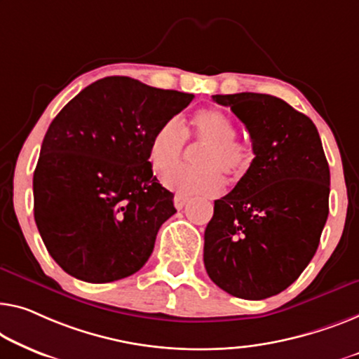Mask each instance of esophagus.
Here are the masks:
<instances>
[{"mask_svg": "<svg viewBox=\"0 0 359 359\" xmlns=\"http://www.w3.org/2000/svg\"><path fill=\"white\" fill-rule=\"evenodd\" d=\"M187 203H189V198L184 196V195H175L174 196V206L177 208V210H182Z\"/></svg>", "mask_w": 359, "mask_h": 359, "instance_id": "obj_1", "label": "esophagus"}]
</instances>
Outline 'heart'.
<instances>
[{"label":"heart","mask_w":359,"mask_h":359,"mask_svg":"<svg viewBox=\"0 0 359 359\" xmlns=\"http://www.w3.org/2000/svg\"><path fill=\"white\" fill-rule=\"evenodd\" d=\"M191 133L205 143L198 154V168L179 165L164 175L170 190L184 195H217L224 189L222 174L242 177L251 164V151L245 143L235 140L237 130L231 117L221 109H200L191 117ZM187 133L179 117H170L154 130L149 140L148 158L159 174L167 172L180 161Z\"/></svg>","instance_id":"obj_1"}]
</instances>
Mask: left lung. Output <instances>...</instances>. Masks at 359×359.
<instances>
[{"instance_id": "left-lung-1", "label": "left lung", "mask_w": 359, "mask_h": 359, "mask_svg": "<svg viewBox=\"0 0 359 359\" xmlns=\"http://www.w3.org/2000/svg\"><path fill=\"white\" fill-rule=\"evenodd\" d=\"M243 122L255 159L235 189L214 201L205 267L224 292L277 295L316 253L329 216L330 172L316 126L277 96L212 95Z\"/></svg>"}]
</instances>
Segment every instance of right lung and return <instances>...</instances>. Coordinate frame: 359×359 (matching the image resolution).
I'll list each match as a JSON object with an SVG mask.
<instances>
[{"mask_svg":"<svg viewBox=\"0 0 359 359\" xmlns=\"http://www.w3.org/2000/svg\"><path fill=\"white\" fill-rule=\"evenodd\" d=\"M194 95L104 77L60 111L34 172V216L51 258L76 279L104 283L140 271L174 195L148 161L149 140Z\"/></svg>","mask_w":359,"mask_h":359,"instance_id":"1","label":"right lung"}]
</instances>
